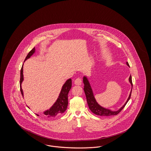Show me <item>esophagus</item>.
<instances>
[{
    "label": "esophagus",
    "instance_id": "obj_1",
    "mask_svg": "<svg viewBox=\"0 0 151 151\" xmlns=\"http://www.w3.org/2000/svg\"><path fill=\"white\" fill-rule=\"evenodd\" d=\"M81 82H82V80L81 78H77L75 80V84L76 85H78V86H80L81 84Z\"/></svg>",
    "mask_w": 151,
    "mask_h": 151
}]
</instances>
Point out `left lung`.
Returning <instances> with one entry per match:
<instances>
[{
    "mask_svg": "<svg viewBox=\"0 0 151 151\" xmlns=\"http://www.w3.org/2000/svg\"><path fill=\"white\" fill-rule=\"evenodd\" d=\"M127 65L129 67V64L128 62H127ZM129 81L132 86V82L131 75H130L129 76ZM83 83L84 84V91L86 96L88 105L91 111L96 115H100V116H111V115H117L119 113H120L122 111V109L124 108V106H126V105L127 104V103L128 102L131 97L132 89L131 91V93L129 94V97L126 102L124 104V105L122 106V108H120L118 110L113 111H111L110 110L102 108L98 104V103L96 102V101L94 97L93 93L91 86H90V84L86 76H84L83 78Z\"/></svg>",
    "mask_w": 151,
    "mask_h": 151,
    "instance_id": "obj_1",
    "label": "left lung"
}]
</instances>
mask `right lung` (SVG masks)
Returning <instances> with one entry per match:
<instances>
[{
    "label": "right lung",
    "instance_id": "add662e5",
    "mask_svg": "<svg viewBox=\"0 0 151 151\" xmlns=\"http://www.w3.org/2000/svg\"><path fill=\"white\" fill-rule=\"evenodd\" d=\"M35 52V49L33 48L30 51L28 54L25 59V61L30 57ZM23 65L22 66L20 71V87L22 96H23V92L22 90V83L23 81ZM72 86V80L69 79L66 81L65 84L62 88L61 92L59 96V97L53 106L47 111L44 112V114L47 116L48 118L55 117L57 115H60L66 110L68 106V94ZM38 116V115H37Z\"/></svg>",
    "mask_w": 151,
    "mask_h": 151
}]
</instances>
